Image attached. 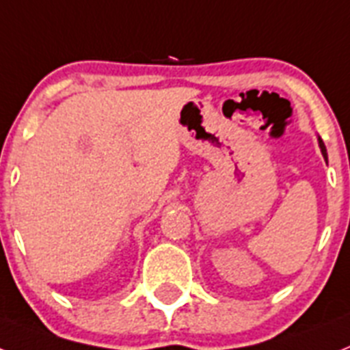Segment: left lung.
<instances>
[{
    "label": "left lung",
    "instance_id": "left-lung-1",
    "mask_svg": "<svg viewBox=\"0 0 350 350\" xmlns=\"http://www.w3.org/2000/svg\"><path fill=\"white\" fill-rule=\"evenodd\" d=\"M319 146H320V151H322V157L325 158V161H327V151H325V146L324 142H322V139L319 137Z\"/></svg>",
    "mask_w": 350,
    "mask_h": 350
}]
</instances>
